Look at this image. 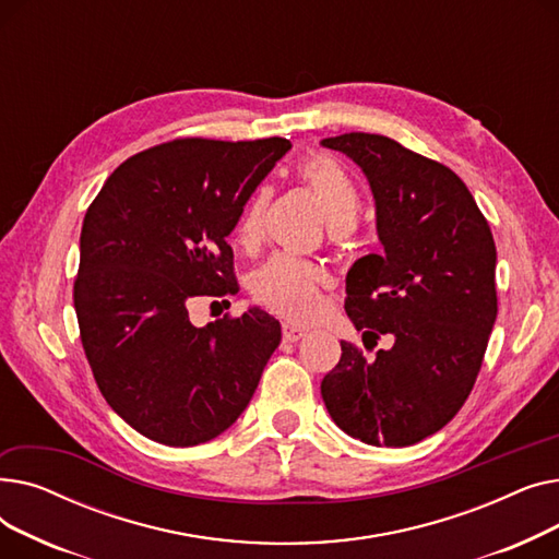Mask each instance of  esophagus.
Listing matches in <instances>:
<instances>
[{
    "instance_id": "obj_1",
    "label": "esophagus",
    "mask_w": 559,
    "mask_h": 559,
    "mask_svg": "<svg viewBox=\"0 0 559 559\" xmlns=\"http://www.w3.org/2000/svg\"><path fill=\"white\" fill-rule=\"evenodd\" d=\"M306 335H308V331L301 329V326H295V324H287V326L283 329V337H285L287 342H299V340H304Z\"/></svg>"
}]
</instances>
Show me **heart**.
I'll return each instance as SVG.
<instances>
[{
  "label": "heart",
  "instance_id": "heart-1",
  "mask_svg": "<svg viewBox=\"0 0 559 559\" xmlns=\"http://www.w3.org/2000/svg\"><path fill=\"white\" fill-rule=\"evenodd\" d=\"M301 179L321 197L333 226H354L360 213V192L348 171L329 156H312L301 169ZM272 190L260 186L245 203L235 226V240L245 249L258 247L264 233ZM326 274L317 264L289 253H274L253 272L251 289L264 306L292 319H308L321 306V287Z\"/></svg>",
  "mask_w": 559,
  "mask_h": 559
}]
</instances>
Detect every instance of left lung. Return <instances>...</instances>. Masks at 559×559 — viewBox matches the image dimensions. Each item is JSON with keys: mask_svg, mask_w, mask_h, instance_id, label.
<instances>
[{"mask_svg": "<svg viewBox=\"0 0 559 559\" xmlns=\"http://www.w3.org/2000/svg\"><path fill=\"white\" fill-rule=\"evenodd\" d=\"M321 144L365 171L383 245L348 270L344 310L367 346L380 335L394 340L373 360L342 342L321 396L360 442L417 444L457 415L478 378L498 312L491 230L447 165L376 133Z\"/></svg>", "mask_w": 559, "mask_h": 559, "instance_id": "8db88e82", "label": "left lung"}]
</instances>
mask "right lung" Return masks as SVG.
<instances>
[{
  "mask_svg": "<svg viewBox=\"0 0 559 559\" xmlns=\"http://www.w3.org/2000/svg\"><path fill=\"white\" fill-rule=\"evenodd\" d=\"M289 140L179 138L117 167L81 228L74 310L106 403L140 435L197 447L249 405L281 324L249 308L203 329L188 301L238 292L226 235Z\"/></svg>",
  "mask_w": 559,
  "mask_h": 559,
  "instance_id": "add662e5",
  "label": "right lung"
}]
</instances>
